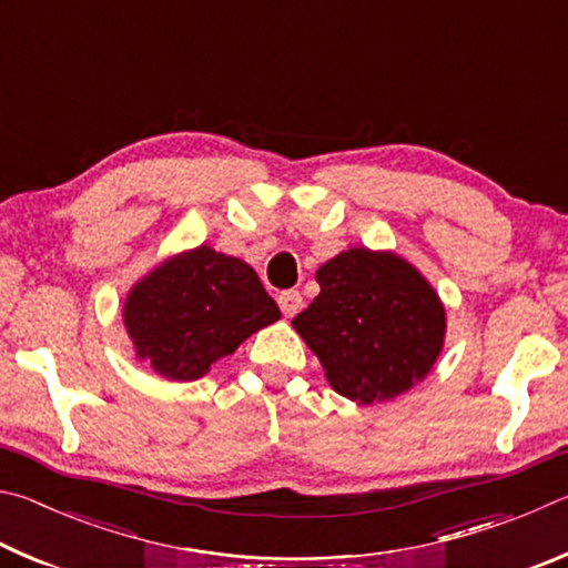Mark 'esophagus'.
<instances>
[{
  "label": "esophagus",
  "mask_w": 568,
  "mask_h": 568,
  "mask_svg": "<svg viewBox=\"0 0 568 568\" xmlns=\"http://www.w3.org/2000/svg\"><path fill=\"white\" fill-rule=\"evenodd\" d=\"M277 305H281V311H283L285 318H293L295 313H301L303 295L297 293V291H285V293L277 295Z\"/></svg>",
  "instance_id": "esophagus-1"
}]
</instances>
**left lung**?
Returning a JSON list of instances; mask_svg holds the SVG:
<instances>
[{
    "mask_svg": "<svg viewBox=\"0 0 568 568\" xmlns=\"http://www.w3.org/2000/svg\"><path fill=\"white\" fill-rule=\"evenodd\" d=\"M318 297L293 328L341 396L371 406L406 393L434 368L446 335L438 293L393 253L351 247L318 267Z\"/></svg>",
    "mask_w": 568,
    "mask_h": 568,
    "instance_id": "1",
    "label": "left lung"
}]
</instances>
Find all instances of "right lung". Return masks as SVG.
Wrapping results in <instances>:
<instances>
[{
    "label": "right lung",
    "instance_id": "add662e5",
    "mask_svg": "<svg viewBox=\"0 0 568 568\" xmlns=\"http://www.w3.org/2000/svg\"><path fill=\"white\" fill-rule=\"evenodd\" d=\"M122 318L140 361L168 381H197L281 311L253 267L200 245L142 277Z\"/></svg>",
    "mask_w": 568,
    "mask_h": 568
}]
</instances>
